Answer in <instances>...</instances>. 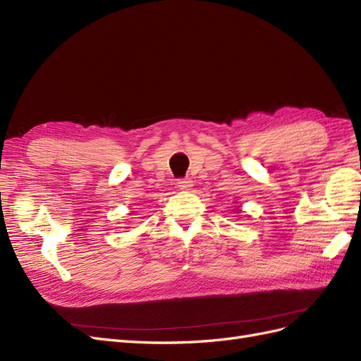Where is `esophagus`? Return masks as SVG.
Returning a JSON list of instances; mask_svg holds the SVG:
<instances>
[{
  "mask_svg": "<svg viewBox=\"0 0 361 361\" xmlns=\"http://www.w3.org/2000/svg\"><path fill=\"white\" fill-rule=\"evenodd\" d=\"M177 186H178V189H181V190H190L192 186H193V181H192L190 178H181V180H178Z\"/></svg>",
  "mask_w": 361,
  "mask_h": 361,
  "instance_id": "1",
  "label": "esophagus"
}]
</instances>
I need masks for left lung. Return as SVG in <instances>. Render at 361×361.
<instances>
[{"instance_id":"obj_1","label":"left lung","mask_w":361,"mask_h":361,"mask_svg":"<svg viewBox=\"0 0 361 361\" xmlns=\"http://www.w3.org/2000/svg\"><path fill=\"white\" fill-rule=\"evenodd\" d=\"M238 212H241V210H239V209H238Z\"/></svg>"}]
</instances>
